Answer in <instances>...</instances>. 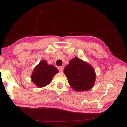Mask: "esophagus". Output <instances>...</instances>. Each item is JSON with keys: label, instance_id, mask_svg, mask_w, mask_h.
I'll return each mask as SVG.
<instances>
[{"label": "esophagus", "instance_id": "1", "mask_svg": "<svg viewBox=\"0 0 127 127\" xmlns=\"http://www.w3.org/2000/svg\"><path fill=\"white\" fill-rule=\"evenodd\" d=\"M58 69L59 71L62 72L64 70V66H58Z\"/></svg>", "mask_w": 127, "mask_h": 127}]
</instances>
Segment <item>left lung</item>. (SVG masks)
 <instances>
[{"instance_id": "left-lung-1", "label": "left lung", "mask_w": 127, "mask_h": 127, "mask_svg": "<svg viewBox=\"0 0 127 127\" xmlns=\"http://www.w3.org/2000/svg\"><path fill=\"white\" fill-rule=\"evenodd\" d=\"M69 85L75 91L90 90L93 87L96 74L92 66L78 57L71 59L64 70Z\"/></svg>"}]
</instances>
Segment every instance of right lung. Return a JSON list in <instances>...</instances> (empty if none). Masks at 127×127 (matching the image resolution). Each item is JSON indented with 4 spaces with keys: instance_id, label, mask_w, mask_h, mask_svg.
<instances>
[{
    "instance_id": "right-lung-1",
    "label": "right lung",
    "mask_w": 127,
    "mask_h": 127,
    "mask_svg": "<svg viewBox=\"0 0 127 127\" xmlns=\"http://www.w3.org/2000/svg\"><path fill=\"white\" fill-rule=\"evenodd\" d=\"M58 72L53 65H48L47 62L42 60L35 67L31 76L32 81L37 87H44L50 84L52 78Z\"/></svg>"
}]
</instances>
